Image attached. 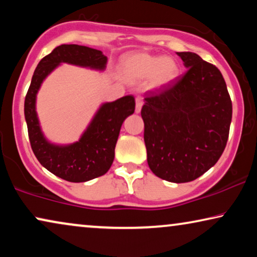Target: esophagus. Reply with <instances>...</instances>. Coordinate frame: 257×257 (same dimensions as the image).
<instances>
[{
	"mask_svg": "<svg viewBox=\"0 0 257 257\" xmlns=\"http://www.w3.org/2000/svg\"><path fill=\"white\" fill-rule=\"evenodd\" d=\"M143 104H144L143 98L142 97H137L136 98V112H137V113H139V112L142 111Z\"/></svg>",
	"mask_w": 257,
	"mask_h": 257,
	"instance_id": "obj_1",
	"label": "esophagus"
}]
</instances>
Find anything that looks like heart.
Segmentation results:
<instances>
[{"instance_id": "b5f03b06", "label": "heart", "mask_w": 257, "mask_h": 257, "mask_svg": "<svg viewBox=\"0 0 257 257\" xmlns=\"http://www.w3.org/2000/svg\"><path fill=\"white\" fill-rule=\"evenodd\" d=\"M121 73L128 82L137 83L149 77L151 86L170 84L178 76V65L170 57H158L147 52H135L122 59Z\"/></svg>"}]
</instances>
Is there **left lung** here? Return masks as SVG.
I'll return each mask as SVG.
<instances>
[{
  "label": "left lung",
  "instance_id": "obj_1",
  "mask_svg": "<svg viewBox=\"0 0 257 257\" xmlns=\"http://www.w3.org/2000/svg\"><path fill=\"white\" fill-rule=\"evenodd\" d=\"M187 71L147 91L142 117L147 164L164 180L189 182L213 167L227 145L231 100L220 70L194 52H177Z\"/></svg>",
  "mask_w": 257,
  "mask_h": 257
}]
</instances>
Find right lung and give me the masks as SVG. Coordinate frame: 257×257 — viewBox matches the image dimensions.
I'll list each match as a JSON object with an SVG mask.
<instances>
[{
  "label": "right lung",
  "mask_w": 257,
  "mask_h": 257,
  "mask_svg": "<svg viewBox=\"0 0 257 257\" xmlns=\"http://www.w3.org/2000/svg\"><path fill=\"white\" fill-rule=\"evenodd\" d=\"M106 62V56L100 50L77 44H62L41 59L27 92L24 115L33 152L42 166L66 181H89L110 170L122 122L135 112V97L130 94L103 104L78 142L58 146L49 143L41 131L35 107L36 94L45 77L61 63L103 70Z\"/></svg>",
  "instance_id": "add662e5"
}]
</instances>
